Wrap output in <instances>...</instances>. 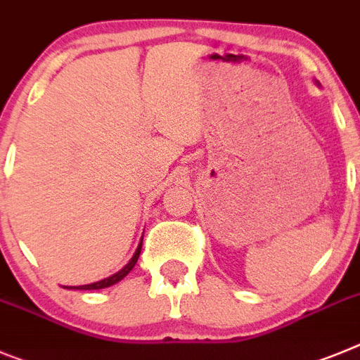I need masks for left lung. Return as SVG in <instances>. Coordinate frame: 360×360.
<instances>
[{
  "mask_svg": "<svg viewBox=\"0 0 360 360\" xmlns=\"http://www.w3.org/2000/svg\"><path fill=\"white\" fill-rule=\"evenodd\" d=\"M316 84H317V86H319V82H317V80H316Z\"/></svg>",
  "mask_w": 360,
  "mask_h": 360,
  "instance_id": "obj_1",
  "label": "left lung"
}]
</instances>
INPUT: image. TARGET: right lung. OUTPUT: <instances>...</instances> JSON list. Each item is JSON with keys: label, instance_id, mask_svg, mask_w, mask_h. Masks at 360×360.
Masks as SVG:
<instances>
[{"label": "right lung", "instance_id": "right-lung-1", "mask_svg": "<svg viewBox=\"0 0 360 360\" xmlns=\"http://www.w3.org/2000/svg\"><path fill=\"white\" fill-rule=\"evenodd\" d=\"M141 242H143V236H141L140 244H138V248H136L134 255H132V258L129 260V264L125 265L124 269H120L118 273H115L112 276L109 278H103V280L96 281V283H89V285H79V287H66V289H75V290H98V289H105V287H111V285L118 283L120 280H124L125 276H127L129 273H131L132 269H134L136 262H138V258H140V252H141Z\"/></svg>", "mask_w": 360, "mask_h": 360}]
</instances>
